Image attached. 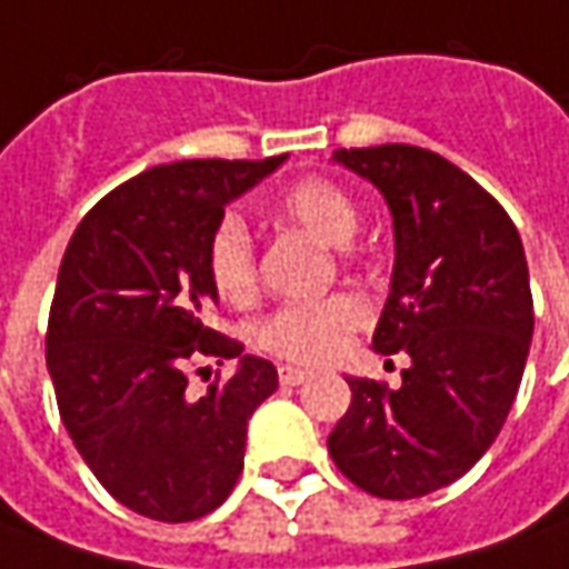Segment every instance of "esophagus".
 I'll return each instance as SVG.
<instances>
[{"instance_id": "1", "label": "esophagus", "mask_w": 569, "mask_h": 569, "mask_svg": "<svg viewBox=\"0 0 569 569\" xmlns=\"http://www.w3.org/2000/svg\"><path fill=\"white\" fill-rule=\"evenodd\" d=\"M308 378H311L308 368H296V365H283V368H280V383H286V387H299V383H305Z\"/></svg>"}]
</instances>
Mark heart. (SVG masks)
<instances>
[{
  "instance_id": "1",
  "label": "heart",
  "mask_w": 569,
  "mask_h": 569,
  "mask_svg": "<svg viewBox=\"0 0 569 569\" xmlns=\"http://www.w3.org/2000/svg\"><path fill=\"white\" fill-rule=\"evenodd\" d=\"M280 217L330 248H346L359 229V210L343 188L327 179H302L277 201ZM210 280L226 302H248L258 286L254 246L239 217H226L207 248ZM368 323V305L359 296H330L321 302H292L273 311L258 340L267 352L289 362L321 365L337 359L349 337Z\"/></svg>"
}]
</instances>
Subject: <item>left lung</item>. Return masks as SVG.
Here are the masks:
<instances>
[{
  "instance_id": "obj_1",
  "label": "left lung",
  "mask_w": 569,
  "mask_h": 569,
  "mask_svg": "<svg viewBox=\"0 0 569 569\" xmlns=\"http://www.w3.org/2000/svg\"><path fill=\"white\" fill-rule=\"evenodd\" d=\"M393 217V273L375 352H406L393 390L346 378L352 402L330 431L337 469L383 500L466 476L517 400L532 343V292L507 210L441 153L412 144L337 150Z\"/></svg>"
}]
</instances>
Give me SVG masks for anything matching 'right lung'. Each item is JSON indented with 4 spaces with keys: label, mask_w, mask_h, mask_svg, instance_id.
<instances>
[{
    "label": "right lung",
    "mask_w": 569,
    "mask_h": 569,
    "mask_svg": "<svg viewBox=\"0 0 569 569\" xmlns=\"http://www.w3.org/2000/svg\"><path fill=\"white\" fill-rule=\"evenodd\" d=\"M286 163L179 160L109 191L71 236L47 330L59 416L119 503L160 522L217 510L246 460L248 419L277 368L207 327V248L226 204ZM239 358L229 382L187 393L191 358Z\"/></svg>",
    "instance_id": "obj_1"
}]
</instances>
